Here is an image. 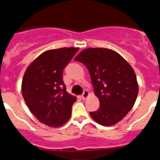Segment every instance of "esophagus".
Returning a JSON list of instances; mask_svg holds the SVG:
<instances>
[{"label": "esophagus", "instance_id": "esophagus-1", "mask_svg": "<svg viewBox=\"0 0 160 160\" xmlns=\"http://www.w3.org/2000/svg\"><path fill=\"white\" fill-rule=\"evenodd\" d=\"M88 95H89V92H88V91L84 90L83 92V94H82V98H83V99H86L87 98H88Z\"/></svg>", "mask_w": 160, "mask_h": 160}]
</instances>
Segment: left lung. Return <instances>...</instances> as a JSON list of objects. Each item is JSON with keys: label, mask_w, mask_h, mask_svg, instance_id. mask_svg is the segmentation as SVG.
<instances>
[{"label": "left lung", "mask_w": 160, "mask_h": 160, "mask_svg": "<svg viewBox=\"0 0 160 160\" xmlns=\"http://www.w3.org/2000/svg\"><path fill=\"white\" fill-rule=\"evenodd\" d=\"M89 71L94 94L100 102L90 115L98 123L112 126L127 116L138 94L135 72L129 63L115 51L87 48L75 58Z\"/></svg>", "instance_id": "left-lung-1"}]
</instances>
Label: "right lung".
Returning a JSON list of instances; mask_svg holds the SVG:
<instances>
[{
	"label": "right lung",
	"mask_w": 160,
	"mask_h": 160,
	"mask_svg": "<svg viewBox=\"0 0 160 160\" xmlns=\"http://www.w3.org/2000/svg\"><path fill=\"white\" fill-rule=\"evenodd\" d=\"M78 48H62L44 52L26 69L22 94L31 112L49 127L62 126L71 116L77 98L66 91L63 69Z\"/></svg>",
	"instance_id": "obj_1"
}]
</instances>
